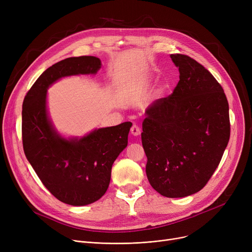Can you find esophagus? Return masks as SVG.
I'll return each mask as SVG.
<instances>
[{
	"mask_svg": "<svg viewBox=\"0 0 252 252\" xmlns=\"http://www.w3.org/2000/svg\"><path fill=\"white\" fill-rule=\"evenodd\" d=\"M130 133L133 136H139L141 134V129L137 125H133V126L130 127Z\"/></svg>",
	"mask_w": 252,
	"mask_h": 252,
	"instance_id": "obj_1",
	"label": "esophagus"
}]
</instances>
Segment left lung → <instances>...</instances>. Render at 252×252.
<instances>
[{
	"mask_svg": "<svg viewBox=\"0 0 252 252\" xmlns=\"http://www.w3.org/2000/svg\"><path fill=\"white\" fill-rule=\"evenodd\" d=\"M170 58L180 81L147 108L142 145L152 188L180 198L200 191L214 175L230 139V117L224 92L204 66L187 55Z\"/></svg>",
	"mask_w": 252,
	"mask_h": 252,
	"instance_id": "1",
	"label": "left lung"
}]
</instances>
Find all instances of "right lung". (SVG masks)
<instances>
[{
  "label": "right lung",
  "instance_id": "1",
  "mask_svg": "<svg viewBox=\"0 0 252 252\" xmlns=\"http://www.w3.org/2000/svg\"><path fill=\"white\" fill-rule=\"evenodd\" d=\"M100 68L101 61L94 56L59 61L39 75L22 106L26 158L51 194L73 206L95 202L107 191L112 164L127 146L131 123L98 128L81 139H65L48 116L47 89L61 77L95 74Z\"/></svg>",
  "mask_w": 252,
  "mask_h": 252
}]
</instances>
